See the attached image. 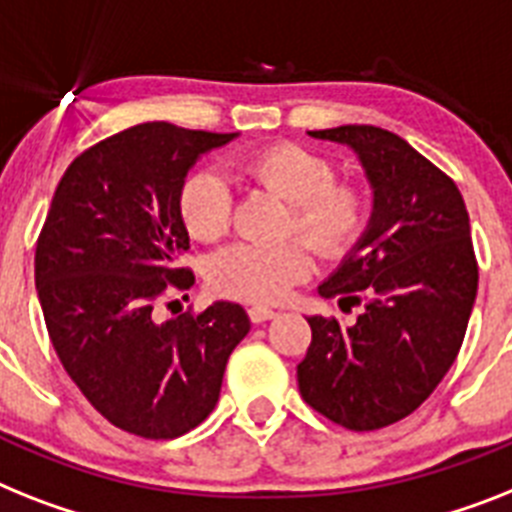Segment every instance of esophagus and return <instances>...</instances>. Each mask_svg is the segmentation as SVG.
Masks as SVG:
<instances>
[{"label": "esophagus", "mask_w": 512, "mask_h": 512, "mask_svg": "<svg viewBox=\"0 0 512 512\" xmlns=\"http://www.w3.org/2000/svg\"><path fill=\"white\" fill-rule=\"evenodd\" d=\"M248 316H251L253 324H264V322H269V319H274V316H277V311H272V308H266V306H253V308H248Z\"/></svg>", "instance_id": "esophagus-1"}]
</instances>
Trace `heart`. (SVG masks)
<instances>
[{
    "label": "heart",
    "instance_id": "b5f03b06",
    "mask_svg": "<svg viewBox=\"0 0 512 512\" xmlns=\"http://www.w3.org/2000/svg\"><path fill=\"white\" fill-rule=\"evenodd\" d=\"M235 170L264 185L290 204L287 230H298L319 253L335 256L348 251L366 225V201L361 190L335 183V167L316 151L293 143L269 146L235 162ZM177 209L185 230L196 240H217L230 227L232 190L219 170L190 172L185 177ZM311 253L301 240L274 246L232 243L211 259L209 282L219 295L238 301H280L290 285L306 280Z\"/></svg>",
    "mask_w": 512,
    "mask_h": 512
}]
</instances>
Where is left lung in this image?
I'll list each match as a JSON object with an SVG mask.
<instances>
[{"instance_id":"obj_1","label":"left lung","mask_w":512,"mask_h":512,"mask_svg":"<svg viewBox=\"0 0 512 512\" xmlns=\"http://www.w3.org/2000/svg\"><path fill=\"white\" fill-rule=\"evenodd\" d=\"M348 146L371 188L361 238L319 295L361 303L356 324L308 316L298 387L329 421L374 432L424 403L458 356L474 311L471 225L460 190L411 143L374 125L308 130Z\"/></svg>"}]
</instances>
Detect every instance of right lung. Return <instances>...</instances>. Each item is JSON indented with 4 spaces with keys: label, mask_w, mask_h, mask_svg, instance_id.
<instances>
[{
    "label": "right lung",
    "mask_w": 512,
    "mask_h": 512,
    "mask_svg": "<svg viewBox=\"0 0 512 512\" xmlns=\"http://www.w3.org/2000/svg\"><path fill=\"white\" fill-rule=\"evenodd\" d=\"M238 133L143 122L83 151L59 180L36 246V290L59 361L88 403L125 432L172 439L214 411L246 308L159 322L190 248L177 196L204 154Z\"/></svg>",
    "instance_id": "obj_1"
}]
</instances>
